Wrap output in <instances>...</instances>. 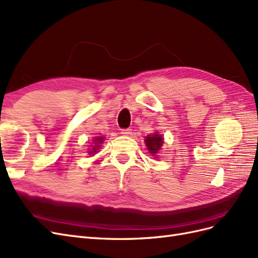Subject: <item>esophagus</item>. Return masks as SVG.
Segmentation results:
<instances>
[{
    "label": "esophagus",
    "instance_id": "34e87169",
    "mask_svg": "<svg viewBox=\"0 0 258 258\" xmlns=\"http://www.w3.org/2000/svg\"><path fill=\"white\" fill-rule=\"evenodd\" d=\"M131 132H132V130L130 128H126V129H121L120 134L123 136H129V135H131Z\"/></svg>",
    "mask_w": 258,
    "mask_h": 258
}]
</instances>
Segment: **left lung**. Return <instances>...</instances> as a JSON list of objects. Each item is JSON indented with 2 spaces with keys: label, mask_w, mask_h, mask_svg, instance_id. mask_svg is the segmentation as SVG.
I'll return each mask as SVG.
<instances>
[{
  "label": "left lung",
  "mask_w": 258,
  "mask_h": 258,
  "mask_svg": "<svg viewBox=\"0 0 258 258\" xmlns=\"http://www.w3.org/2000/svg\"><path fill=\"white\" fill-rule=\"evenodd\" d=\"M163 143V137L161 135H158L157 132L145 138V144L148 146L150 153H152L153 155H155L156 153L161 150Z\"/></svg>",
  "instance_id": "obj_1"
}]
</instances>
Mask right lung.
<instances>
[{"label":"right lung","instance_id":"1","mask_svg":"<svg viewBox=\"0 0 258 258\" xmlns=\"http://www.w3.org/2000/svg\"><path fill=\"white\" fill-rule=\"evenodd\" d=\"M94 141H95V144H97V145H93L92 151L89 152L90 154H92V153H95L96 152V148H100V144L103 142V138H96Z\"/></svg>","mask_w":258,"mask_h":258}]
</instances>
